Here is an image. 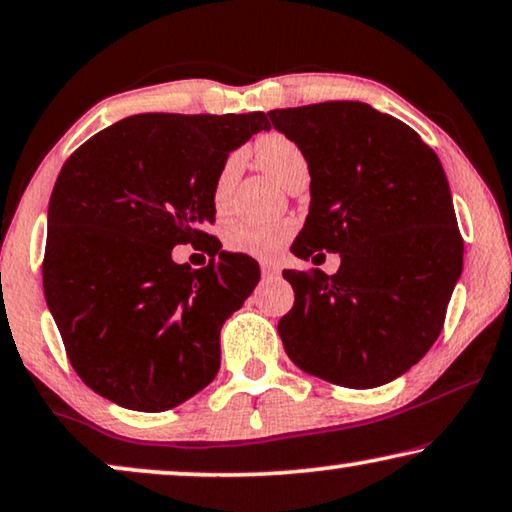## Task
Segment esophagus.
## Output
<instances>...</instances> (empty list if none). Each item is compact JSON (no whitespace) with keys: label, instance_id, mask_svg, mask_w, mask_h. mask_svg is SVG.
<instances>
[{"label":"esophagus","instance_id":"esophagus-1","mask_svg":"<svg viewBox=\"0 0 512 512\" xmlns=\"http://www.w3.org/2000/svg\"><path fill=\"white\" fill-rule=\"evenodd\" d=\"M261 272H263V277H268V279H274V277H279V274H281L279 265H274L270 261H263L261 263Z\"/></svg>","mask_w":512,"mask_h":512}]
</instances>
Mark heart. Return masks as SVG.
I'll use <instances>...</instances> for the list:
<instances>
[{
  "instance_id": "1",
  "label": "heart",
  "mask_w": 512,
  "mask_h": 512,
  "mask_svg": "<svg viewBox=\"0 0 512 512\" xmlns=\"http://www.w3.org/2000/svg\"><path fill=\"white\" fill-rule=\"evenodd\" d=\"M254 161L258 168L274 177L281 187H291L302 173H307V157L291 138L279 131L263 133L251 147ZM240 170V154H228L221 164L217 177H214L212 201L214 210L219 214L226 212L228 201H231L235 180H238ZM295 231L293 221H238V224L228 226L226 231V247L235 254L254 256V258H274L281 254L286 242L291 240Z\"/></svg>"
}]
</instances>
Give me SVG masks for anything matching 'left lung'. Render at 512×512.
<instances>
[{
    "instance_id": "1",
    "label": "left lung",
    "mask_w": 512,
    "mask_h": 512,
    "mask_svg": "<svg viewBox=\"0 0 512 512\" xmlns=\"http://www.w3.org/2000/svg\"><path fill=\"white\" fill-rule=\"evenodd\" d=\"M305 152L309 214L291 251L342 256L335 274L284 270L293 309L279 337L302 372L344 388H376L439 339L464 240L432 147L409 124L360 101L270 110Z\"/></svg>"
}]
</instances>
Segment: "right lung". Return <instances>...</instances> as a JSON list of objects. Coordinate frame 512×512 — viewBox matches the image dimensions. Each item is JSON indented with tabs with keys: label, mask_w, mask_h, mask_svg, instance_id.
<instances>
[{
	"label": "right lung",
	"mask_w": 512,
	"mask_h": 512,
	"mask_svg": "<svg viewBox=\"0 0 512 512\" xmlns=\"http://www.w3.org/2000/svg\"><path fill=\"white\" fill-rule=\"evenodd\" d=\"M265 113L131 115L78 147L48 205L43 293L71 367L96 395L157 413L219 372L221 325L254 291L251 256L221 251L212 187ZM198 243L201 271L172 247Z\"/></svg>",
	"instance_id": "obj_1"
}]
</instances>
